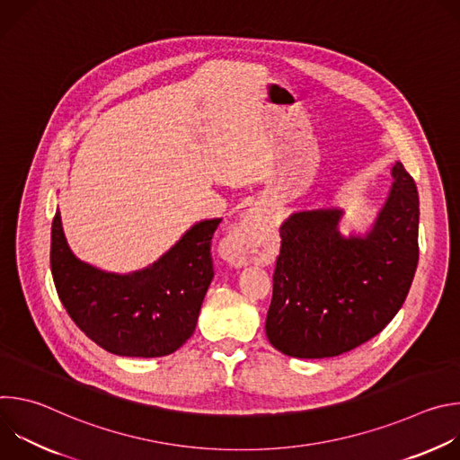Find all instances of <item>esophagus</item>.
I'll return each mask as SVG.
<instances>
[{"instance_id": "obj_1", "label": "esophagus", "mask_w": 460, "mask_h": 460, "mask_svg": "<svg viewBox=\"0 0 460 460\" xmlns=\"http://www.w3.org/2000/svg\"><path fill=\"white\" fill-rule=\"evenodd\" d=\"M264 220V215H261L258 209H251L245 213L243 220L236 226L234 233L224 240L222 243V252L226 260L233 261L234 266H245L249 260V251L247 243L251 242L252 233L258 229V226Z\"/></svg>"}]
</instances>
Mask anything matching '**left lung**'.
I'll return each instance as SVG.
<instances>
[{
    "label": "left lung",
    "instance_id": "obj_1",
    "mask_svg": "<svg viewBox=\"0 0 460 460\" xmlns=\"http://www.w3.org/2000/svg\"><path fill=\"white\" fill-rule=\"evenodd\" d=\"M391 176L366 233L342 234L341 208L296 211L282 222L266 335L284 355L348 353L402 307L419 264V192L401 162Z\"/></svg>",
    "mask_w": 460,
    "mask_h": 460
}]
</instances>
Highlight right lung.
<instances>
[{"label": "right lung", "mask_w": 460, "mask_h": 460, "mask_svg": "<svg viewBox=\"0 0 460 460\" xmlns=\"http://www.w3.org/2000/svg\"><path fill=\"white\" fill-rule=\"evenodd\" d=\"M222 218L196 222L151 266L109 273L69 247L59 211L50 231V270L58 296L80 330L119 357H164L194 333L215 277L211 238Z\"/></svg>", "instance_id": "add662e5"}]
</instances>
